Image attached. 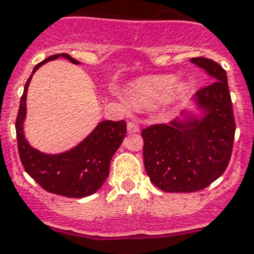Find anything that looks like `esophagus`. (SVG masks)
I'll list each match as a JSON object with an SVG mask.
<instances>
[{"instance_id":"34e87169","label":"esophagus","mask_w":254,"mask_h":254,"mask_svg":"<svg viewBox=\"0 0 254 254\" xmlns=\"http://www.w3.org/2000/svg\"><path fill=\"white\" fill-rule=\"evenodd\" d=\"M127 131H129V133H138V131H139V127L137 125V123L129 121V123H127Z\"/></svg>"}]
</instances>
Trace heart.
I'll return each mask as SVG.
<instances>
[{
  "mask_svg": "<svg viewBox=\"0 0 254 254\" xmlns=\"http://www.w3.org/2000/svg\"><path fill=\"white\" fill-rule=\"evenodd\" d=\"M171 75H154L137 80L127 90V99L134 107L151 109L164 100H176L184 94L185 84L174 82Z\"/></svg>",
  "mask_w": 254,
  "mask_h": 254,
  "instance_id": "1",
  "label": "heart"
}]
</instances>
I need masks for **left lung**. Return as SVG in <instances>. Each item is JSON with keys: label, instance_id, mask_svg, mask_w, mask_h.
<instances>
[{"label": "left lung", "instance_id": "left-lung-1", "mask_svg": "<svg viewBox=\"0 0 254 254\" xmlns=\"http://www.w3.org/2000/svg\"><path fill=\"white\" fill-rule=\"evenodd\" d=\"M190 61L214 78L197 94L206 116L201 121L152 124L141 133L146 172L152 184L168 193L209 187L223 175L234 147L236 124L226 70L206 57Z\"/></svg>", "mask_w": 254, "mask_h": 254}]
</instances>
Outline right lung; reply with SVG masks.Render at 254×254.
Masks as SVG:
<instances>
[{
  "mask_svg": "<svg viewBox=\"0 0 254 254\" xmlns=\"http://www.w3.org/2000/svg\"><path fill=\"white\" fill-rule=\"evenodd\" d=\"M59 56L78 64V61L67 53L53 55L38 64L32 73L43 64L57 59ZM31 78L32 75L27 79L24 86L15 121L18 152L24 171L43 189L53 194L69 198H82L94 194L108 177L111 159L127 134V123L125 120L102 121L95 127V130L73 150L60 155L41 154L27 143L23 135L27 88Z\"/></svg>",
  "mask_w": 254,
  "mask_h": 254,
  "instance_id": "add662e5",
  "label": "right lung"
}]
</instances>
